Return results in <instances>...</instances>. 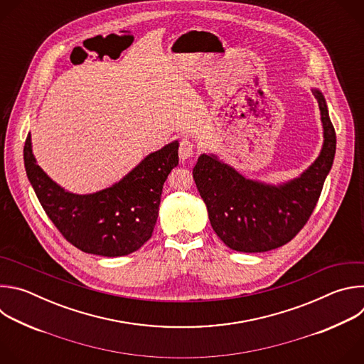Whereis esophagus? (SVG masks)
<instances>
[{
	"instance_id": "obj_1",
	"label": "esophagus",
	"mask_w": 364,
	"mask_h": 364,
	"mask_svg": "<svg viewBox=\"0 0 364 364\" xmlns=\"http://www.w3.org/2000/svg\"><path fill=\"white\" fill-rule=\"evenodd\" d=\"M194 154V145L188 138H183L180 142V148H178V155H180V160L184 163L188 159L193 157Z\"/></svg>"
}]
</instances>
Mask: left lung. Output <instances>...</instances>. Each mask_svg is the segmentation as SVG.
I'll list each match as a JSON object with an SVG mask.
<instances>
[{"instance_id":"obj_1","label":"left lung","mask_w":364,"mask_h":364,"mask_svg":"<svg viewBox=\"0 0 364 364\" xmlns=\"http://www.w3.org/2000/svg\"><path fill=\"white\" fill-rule=\"evenodd\" d=\"M321 115L323 146L298 177L272 184L243 176L213 152H203L193 177L220 240L232 250L268 252L288 243L306 223L333 167L336 131L323 92L313 87Z\"/></svg>"}]
</instances>
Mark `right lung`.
Returning <instances> with one entry per match:
<instances>
[{
  "label": "right lung",
  "mask_w": 364,
  "mask_h": 364,
  "mask_svg": "<svg viewBox=\"0 0 364 364\" xmlns=\"http://www.w3.org/2000/svg\"><path fill=\"white\" fill-rule=\"evenodd\" d=\"M178 166V141L148 154L112 186L77 194L51 180L37 164L28 132L24 167L44 212L77 249L99 256H125L138 250L157 223L163 186Z\"/></svg>",
  "instance_id": "add662e5"
}]
</instances>
